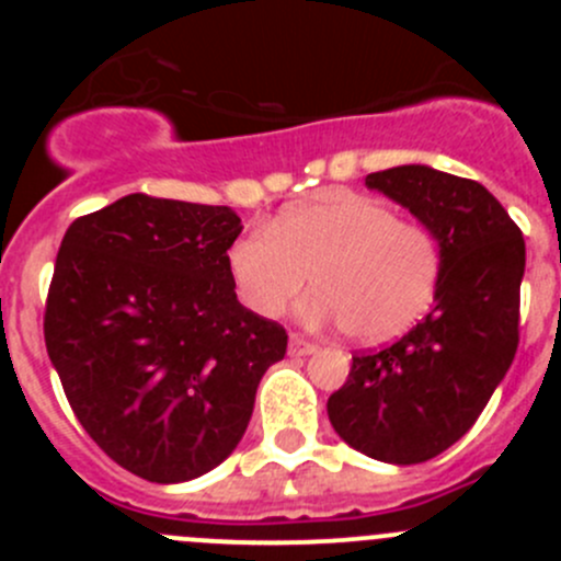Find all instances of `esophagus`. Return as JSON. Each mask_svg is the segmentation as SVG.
<instances>
[{
  "label": "esophagus",
  "instance_id": "esophagus-1",
  "mask_svg": "<svg viewBox=\"0 0 561 561\" xmlns=\"http://www.w3.org/2000/svg\"><path fill=\"white\" fill-rule=\"evenodd\" d=\"M320 347H317L314 342H309V339L298 336V333H293L290 336V355H312Z\"/></svg>",
  "mask_w": 561,
  "mask_h": 561
}]
</instances>
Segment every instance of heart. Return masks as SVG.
Instances as JSON below:
<instances>
[{"label": "heart", "instance_id": "b5f03b06", "mask_svg": "<svg viewBox=\"0 0 561 561\" xmlns=\"http://www.w3.org/2000/svg\"><path fill=\"white\" fill-rule=\"evenodd\" d=\"M225 265L249 312L276 317L312 276L320 287L298 304L307 325L342 322L358 342H386L432 307L439 247L375 197L328 192L285 208L271 230L241 233Z\"/></svg>", "mask_w": 561, "mask_h": 561}]
</instances>
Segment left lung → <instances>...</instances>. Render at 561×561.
I'll list each match as a JSON object with an SVG mask.
<instances>
[{
  "label": "left lung",
  "mask_w": 561,
  "mask_h": 561,
  "mask_svg": "<svg viewBox=\"0 0 561 561\" xmlns=\"http://www.w3.org/2000/svg\"><path fill=\"white\" fill-rule=\"evenodd\" d=\"M439 247L432 312L377 353L353 358L328 399L333 432L369 458L421 463L472 428L518 347L522 230L483 184L428 165L366 175Z\"/></svg>",
  "instance_id": "obj_1"
}]
</instances>
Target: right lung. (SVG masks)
<instances>
[{
	"label": "right lung",
	"instance_id": "1",
	"mask_svg": "<svg viewBox=\"0 0 561 561\" xmlns=\"http://www.w3.org/2000/svg\"><path fill=\"white\" fill-rule=\"evenodd\" d=\"M228 206L124 195L76 219L56 254L45 347L72 412L118 467L184 483L244 437L287 333L241 307Z\"/></svg>",
	"mask_w": 561,
	"mask_h": 561
}]
</instances>
